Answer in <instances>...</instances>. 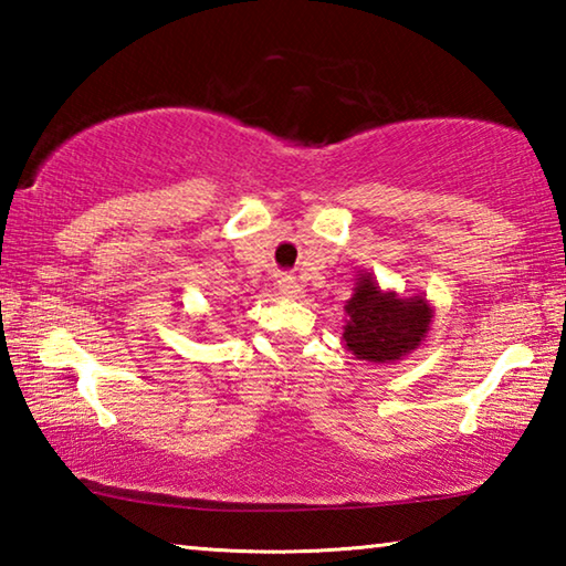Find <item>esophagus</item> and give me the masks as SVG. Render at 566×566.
<instances>
[{"instance_id":"obj_1","label":"esophagus","mask_w":566,"mask_h":566,"mask_svg":"<svg viewBox=\"0 0 566 566\" xmlns=\"http://www.w3.org/2000/svg\"><path fill=\"white\" fill-rule=\"evenodd\" d=\"M302 290H300V284L294 282V276H282V280H280V294L282 296H296Z\"/></svg>"}]
</instances>
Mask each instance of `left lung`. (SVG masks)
I'll list each match as a JSON object with an SVG mask.
<instances>
[{"mask_svg": "<svg viewBox=\"0 0 566 566\" xmlns=\"http://www.w3.org/2000/svg\"><path fill=\"white\" fill-rule=\"evenodd\" d=\"M347 324L342 339L357 359L389 364L424 342L434 310L421 296L381 292L371 274H359L352 300L344 304Z\"/></svg>", "mask_w": 566, "mask_h": 566, "instance_id": "obj_1", "label": "left lung"}]
</instances>
